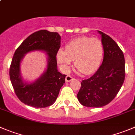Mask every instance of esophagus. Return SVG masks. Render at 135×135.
Instances as JSON below:
<instances>
[{"instance_id": "obj_1", "label": "esophagus", "mask_w": 135, "mask_h": 135, "mask_svg": "<svg viewBox=\"0 0 135 135\" xmlns=\"http://www.w3.org/2000/svg\"><path fill=\"white\" fill-rule=\"evenodd\" d=\"M73 79H74V78L71 76H70V75H67V76L65 77V81L66 82H70L71 81H72Z\"/></svg>"}]
</instances>
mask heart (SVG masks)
I'll return each mask as SVG.
<instances>
[{
  "label": "heart",
  "mask_w": 135,
  "mask_h": 135,
  "mask_svg": "<svg viewBox=\"0 0 135 135\" xmlns=\"http://www.w3.org/2000/svg\"><path fill=\"white\" fill-rule=\"evenodd\" d=\"M103 53V45L99 39L81 36L69 42L65 51L59 50L56 58L64 72L68 71L72 60H74L77 68L84 75H88L99 68Z\"/></svg>",
  "instance_id": "obj_1"
}]
</instances>
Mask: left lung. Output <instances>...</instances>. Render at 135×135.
I'll list each match as a JSON object with an SVG mask.
<instances>
[{"instance_id":"8db88e82","label":"left lung","mask_w":135,"mask_h":135,"mask_svg":"<svg viewBox=\"0 0 135 135\" xmlns=\"http://www.w3.org/2000/svg\"><path fill=\"white\" fill-rule=\"evenodd\" d=\"M101 37L103 60L93 76L82 81L78 93L79 103L88 107H101L109 103L121 88L125 77L124 57L110 36L97 31Z\"/></svg>"}]
</instances>
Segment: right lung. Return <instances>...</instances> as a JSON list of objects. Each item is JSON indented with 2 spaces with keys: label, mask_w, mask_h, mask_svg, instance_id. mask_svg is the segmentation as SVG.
Masks as SVG:
<instances>
[{
  "label": "right lung",
  "mask_w": 135,
  "mask_h": 135,
  "mask_svg": "<svg viewBox=\"0 0 135 135\" xmlns=\"http://www.w3.org/2000/svg\"><path fill=\"white\" fill-rule=\"evenodd\" d=\"M61 46V36L57 32L39 30L29 36L17 48L10 68V79L15 93L25 105L44 108L54 103L66 75L57 71L56 55ZM34 51L46 54V68L33 82L24 79L21 62L25 55Z\"/></svg>",
  "instance_id": "add662e5"
}]
</instances>
